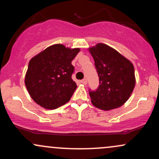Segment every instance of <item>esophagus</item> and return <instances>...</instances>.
<instances>
[{
  "instance_id": "1",
  "label": "esophagus",
  "mask_w": 159,
  "mask_h": 159,
  "mask_svg": "<svg viewBox=\"0 0 159 159\" xmlns=\"http://www.w3.org/2000/svg\"><path fill=\"white\" fill-rule=\"evenodd\" d=\"M81 83L83 84H87V80L86 79V78H84V79H82L81 81Z\"/></svg>"
}]
</instances>
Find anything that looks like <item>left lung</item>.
<instances>
[{
    "label": "left lung",
    "instance_id": "1",
    "mask_svg": "<svg viewBox=\"0 0 159 159\" xmlns=\"http://www.w3.org/2000/svg\"><path fill=\"white\" fill-rule=\"evenodd\" d=\"M99 79L96 90H89L91 102L98 108L109 111L129 99L135 85L133 64L117 51L98 43L89 48Z\"/></svg>",
    "mask_w": 159,
    "mask_h": 159
}]
</instances>
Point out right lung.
I'll return each mask as SVG.
<instances>
[{
  "label": "right lung",
  "mask_w": 159,
  "mask_h": 159,
  "mask_svg": "<svg viewBox=\"0 0 159 159\" xmlns=\"http://www.w3.org/2000/svg\"><path fill=\"white\" fill-rule=\"evenodd\" d=\"M79 51V48L71 49L56 44L30 60L25 83L36 103L52 110L70 100L77 87L72 79L75 69L72 61Z\"/></svg>",
  "instance_id": "1"
}]
</instances>
